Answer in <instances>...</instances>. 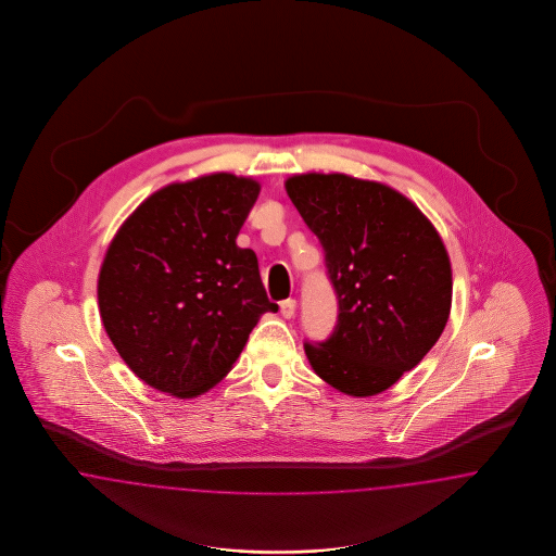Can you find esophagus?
<instances>
[{"label": "esophagus", "instance_id": "obj_1", "mask_svg": "<svg viewBox=\"0 0 556 556\" xmlns=\"http://www.w3.org/2000/svg\"><path fill=\"white\" fill-rule=\"evenodd\" d=\"M295 307H298V303L295 300H286V302H281V316L283 318H293L295 316Z\"/></svg>", "mask_w": 556, "mask_h": 556}]
</instances>
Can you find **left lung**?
<instances>
[{
	"label": "left lung",
	"mask_w": 556,
	"mask_h": 556,
	"mask_svg": "<svg viewBox=\"0 0 556 556\" xmlns=\"http://www.w3.org/2000/svg\"><path fill=\"white\" fill-rule=\"evenodd\" d=\"M286 189L320 240L338 300L332 334L303 342L309 365L346 395H377L420 363L448 321L446 249L430 219L383 184L307 173Z\"/></svg>",
	"instance_id": "obj_1"
}]
</instances>
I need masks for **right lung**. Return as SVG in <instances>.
<instances>
[{"mask_svg":"<svg viewBox=\"0 0 556 556\" xmlns=\"http://www.w3.org/2000/svg\"><path fill=\"white\" fill-rule=\"evenodd\" d=\"M261 187L214 173L173 184L114 236L98 281L101 321L151 388L195 397L232 369L258 318L277 312L236 236Z\"/></svg>","mask_w":556,"mask_h":556,"instance_id":"obj_1","label":"right lung"}]
</instances>
